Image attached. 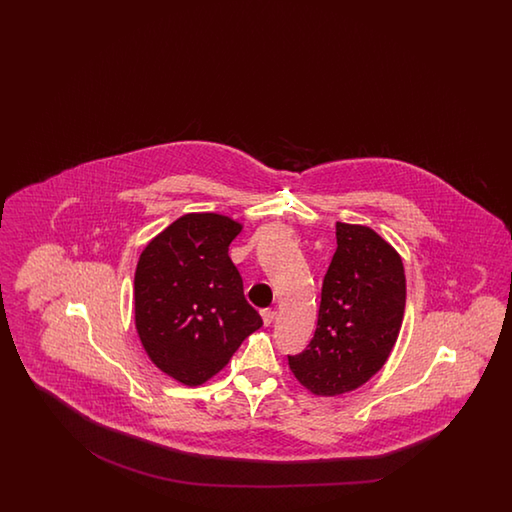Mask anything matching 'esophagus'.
Wrapping results in <instances>:
<instances>
[{
  "mask_svg": "<svg viewBox=\"0 0 512 512\" xmlns=\"http://www.w3.org/2000/svg\"><path fill=\"white\" fill-rule=\"evenodd\" d=\"M261 318H263V324H265V326H271L272 320L276 318V311H274V309H263V311H261Z\"/></svg>",
  "mask_w": 512,
  "mask_h": 512,
  "instance_id": "34e87169",
  "label": "esophagus"
}]
</instances>
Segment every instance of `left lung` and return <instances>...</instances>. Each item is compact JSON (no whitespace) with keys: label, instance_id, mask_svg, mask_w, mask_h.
I'll list each match as a JSON object with an SVG mask.
<instances>
[{"label":"left lung","instance_id":"obj_1","mask_svg":"<svg viewBox=\"0 0 512 512\" xmlns=\"http://www.w3.org/2000/svg\"><path fill=\"white\" fill-rule=\"evenodd\" d=\"M406 278L399 252L364 225L337 223L315 337L287 357L298 382L320 397L353 392L381 370L399 337Z\"/></svg>","mask_w":512,"mask_h":512}]
</instances>
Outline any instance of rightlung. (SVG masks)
Here are the masks:
<instances>
[{
    "label": "right lung",
    "instance_id": "1",
    "mask_svg": "<svg viewBox=\"0 0 512 512\" xmlns=\"http://www.w3.org/2000/svg\"><path fill=\"white\" fill-rule=\"evenodd\" d=\"M243 225L214 212L175 219L141 252L135 271V327L159 370L199 386L223 370L263 326L243 294L229 245Z\"/></svg>",
    "mask_w": 512,
    "mask_h": 512
}]
</instances>
